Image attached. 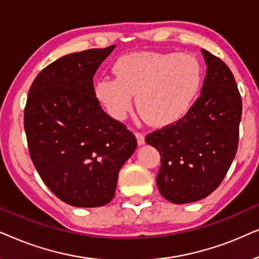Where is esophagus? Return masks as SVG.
Segmentation results:
<instances>
[{
    "label": "esophagus",
    "instance_id": "34e87169",
    "mask_svg": "<svg viewBox=\"0 0 259 259\" xmlns=\"http://www.w3.org/2000/svg\"><path fill=\"white\" fill-rule=\"evenodd\" d=\"M136 137H137V141L138 145H144L145 144V136L141 132H136Z\"/></svg>",
    "mask_w": 259,
    "mask_h": 259
}]
</instances>
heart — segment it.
<instances>
[{
  "mask_svg": "<svg viewBox=\"0 0 259 259\" xmlns=\"http://www.w3.org/2000/svg\"><path fill=\"white\" fill-rule=\"evenodd\" d=\"M115 77L95 84V95L109 115L121 120L132 107L133 94L151 125L167 126L190 112L203 83V68L196 56L179 53L138 52L114 62Z\"/></svg>",
  "mask_w": 259,
  "mask_h": 259,
  "instance_id": "b5f03b06",
  "label": "heart"
}]
</instances>
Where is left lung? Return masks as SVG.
<instances>
[{
    "label": "left lung",
    "mask_w": 259,
    "mask_h": 259,
    "mask_svg": "<svg viewBox=\"0 0 259 259\" xmlns=\"http://www.w3.org/2000/svg\"><path fill=\"white\" fill-rule=\"evenodd\" d=\"M206 62L200 97L182 120L146 136L160 153L157 185L175 204L203 199L225 178L239 140L242 98L221 59L201 49Z\"/></svg>",
    "instance_id": "1"
}]
</instances>
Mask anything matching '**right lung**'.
Masks as SVG:
<instances>
[{"label": "right lung", "mask_w": 259, "mask_h": 259, "mask_svg": "<svg viewBox=\"0 0 259 259\" xmlns=\"http://www.w3.org/2000/svg\"><path fill=\"white\" fill-rule=\"evenodd\" d=\"M115 46L62 56L41 70L24 107L31 161L59 199L98 207L115 193L121 166L137 147L134 134L101 108L93 76Z\"/></svg>", "instance_id": "obj_1"}]
</instances>
